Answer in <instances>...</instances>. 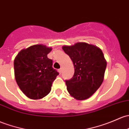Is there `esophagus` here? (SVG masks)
Masks as SVG:
<instances>
[{
  "mask_svg": "<svg viewBox=\"0 0 129 129\" xmlns=\"http://www.w3.org/2000/svg\"><path fill=\"white\" fill-rule=\"evenodd\" d=\"M62 68H60V69H59V72L60 73V74H61V73H62Z\"/></svg>",
  "mask_w": 129,
  "mask_h": 129,
  "instance_id": "esophagus-1",
  "label": "esophagus"
}]
</instances>
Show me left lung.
I'll use <instances>...</instances> for the list:
<instances>
[{
  "mask_svg": "<svg viewBox=\"0 0 129 129\" xmlns=\"http://www.w3.org/2000/svg\"><path fill=\"white\" fill-rule=\"evenodd\" d=\"M74 63L75 72L71 79L66 80L70 95L78 100H84L93 95L103 82L106 68L102 51L86 43L62 47Z\"/></svg>",
  "mask_w": 129,
  "mask_h": 129,
  "instance_id": "8db88e82",
  "label": "left lung"
}]
</instances>
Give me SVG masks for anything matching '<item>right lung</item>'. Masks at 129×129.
I'll return each instance as SVG.
<instances>
[{
	"instance_id": "1",
	"label": "right lung",
	"mask_w": 129,
	"mask_h": 129,
	"mask_svg": "<svg viewBox=\"0 0 129 129\" xmlns=\"http://www.w3.org/2000/svg\"><path fill=\"white\" fill-rule=\"evenodd\" d=\"M52 48L41 44L23 49L14 60V72L19 88L26 96L38 100L47 95L59 72L47 57Z\"/></svg>"
}]
</instances>
